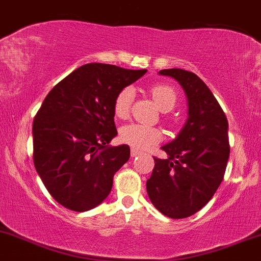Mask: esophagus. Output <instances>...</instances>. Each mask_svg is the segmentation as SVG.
<instances>
[{"label": "esophagus", "instance_id": "obj_1", "mask_svg": "<svg viewBox=\"0 0 261 261\" xmlns=\"http://www.w3.org/2000/svg\"><path fill=\"white\" fill-rule=\"evenodd\" d=\"M139 154H141V151L136 150V148H131V157H136Z\"/></svg>", "mask_w": 261, "mask_h": 261}]
</instances>
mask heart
Wrapping results in <instances>:
<instances>
[{
  "instance_id": "obj_1",
  "label": "heart",
  "mask_w": 261,
  "mask_h": 261,
  "mask_svg": "<svg viewBox=\"0 0 261 261\" xmlns=\"http://www.w3.org/2000/svg\"><path fill=\"white\" fill-rule=\"evenodd\" d=\"M150 93L162 111H171L176 107L177 93L170 85L156 84L150 88ZM134 100V89L126 87L117 93L114 100V114L119 119H125L130 113ZM120 140L136 150H145L150 146L159 144L162 134L159 128L140 124H128L120 131Z\"/></svg>"
}]
</instances>
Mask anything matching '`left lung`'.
Instances as JSON below:
<instances>
[{
    "mask_svg": "<svg viewBox=\"0 0 261 261\" xmlns=\"http://www.w3.org/2000/svg\"><path fill=\"white\" fill-rule=\"evenodd\" d=\"M182 85L188 100V119L178 136L162 146L167 159L153 157L152 174L146 182L151 202L173 219L202 210L224 178L230 152L228 120L210 88L192 71L162 69Z\"/></svg>",
    "mask_w": 261,
    "mask_h": 261,
    "instance_id": "obj_1",
    "label": "left lung"
}]
</instances>
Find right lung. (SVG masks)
I'll list each match as a JSON object with an SVG mask.
<instances>
[{"label": "right lung", "instance_id": "add662e5", "mask_svg": "<svg viewBox=\"0 0 261 261\" xmlns=\"http://www.w3.org/2000/svg\"><path fill=\"white\" fill-rule=\"evenodd\" d=\"M146 71L89 63L45 96L33 120V162L50 196L67 210L99 205L130 159L127 145H108L117 135L114 100Z\"/></svg>", "mask_w": 261, "mask_h": 261}]
</instances>
